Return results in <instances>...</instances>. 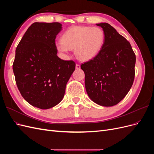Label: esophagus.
<instances>
[{
	"label": "esophagus",
	"mask_w": 154,
	"mask_h": 154,
	"mask_svg": "<svg viewBox=\"0 0 154 154\" xmlns=\"http://www.w3.org/2000/svg\"><path fill=\"white\" fill-rule=\"evenodd\" d=\"M76 69H80V65L77 63V64L76 65Z\"/></svg>",
	"instance_id": "1"
}]
</instances>
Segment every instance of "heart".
<instances>
[{
    "mask_svg": "<svg viewBox=\"0 0 154 154\" xmlns=\"http://www.w3.org/2000/svg\"><path fill=\"white\" fill-rule=\"evenodd\" d=\"M104 42L105 32L100 27L74 26L64 32L56 46L62 53L74 49L78 60L88 61L100 52Z\"/></svg>",
    "mask_w": 154,
    "mask_h": 154,
    "instance_id": "1",
    "label": "heart"
}]
</instances>
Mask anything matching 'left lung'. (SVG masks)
<instances>
[{
  "label": "left lung",
  "instance_id": "obj_1",
  "mask_svg": "<svg viewBox=\"0 0 154 154\" xmlns=\"http://www.w3.org/2000/svg\"><path fill=\"white\" fill-rule=\"evenodd\" d=\"M105 42L96 57L81 65L86 91L96 103L112 106L122 101L132 87L136 54L130 42L107 23H100Z\"/></svg>",
  "mask_w": 154,
  "mask_h": 154
}]
</instances>
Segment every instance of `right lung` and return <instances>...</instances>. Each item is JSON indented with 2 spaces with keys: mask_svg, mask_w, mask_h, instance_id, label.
Instances as JSON below:
<instances>
[{
  "mask_svg": "<svg viewBox=\"0 0 154 154\" xmlns=\"http://www.w3.org/2000/svg\"><path fill=\"white\" fill-rule=\"evenodd\" d=\"M61 29L59 22H35L16 49L13 71L17 87L26 101L41 109L52 108L62 100L75 70L73 60L57 55L55 39Z\"/></svg>",
  "mask_w": 154,
  "mask_h": 154,
  "instance_id": "add662e5",
  "label": "right lung"
}]
</instances>
